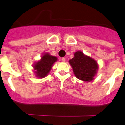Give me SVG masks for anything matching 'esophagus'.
Instances as JSON below:
<instances>
[{
	"instance_id": "1",
	"label": "esophagus",
	"mask_w": 125,
	"mask_h": 125,
	"mask_svg": "<svg viewBox=\"0 0 125 125\" xmlns=\"http://www.w3.org/2000/svg\"><path fill=\"white\" fill-rule=\"evenodd\" d=\"M62 61L64 62H65V61H66V58H65V57H63V58H62Z\"/></svg>"
}]
</instances>
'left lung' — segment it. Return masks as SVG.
Returning <instances> with one entry per match:
<instances>
[{
	"label": "left lung",
	"mask_w": 125,
	"mask_h": 125,
	"mask_svg": "<svg viewBox=\"0 0 125 125\" xmlns=\"http://www.w3.org/2000/svg\"><path fill=\"white\" fill-rule=\"evenodd\" d=\"M74 55V58L69 62L76 78L87 82L93 80L98 69L97 62L81 51H77Z\"/></svg>",
	"instance_id": "obj_1"
}]
</instances>
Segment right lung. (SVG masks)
I'll list each match as a JSON object with an SVG mask.
<instances>
[{
    "instance_id": "add662e5",
    "label": "right lung",
    "mask_w": 125,
    "mask_h": 125,
    "mask_svg": "<svg viewBox=\"0 0 125 125\" xmlns=\"http://www.w3.org/2000/svg\"><path fill=\"white\" fill-rule=\"evenodd\" d=\"M57 60V58L51 56L48 53H45L42 58L34 65L36 76L39 78H44L47 76L52 68L54 63Z\"/></svg>"
}]
</instances>
